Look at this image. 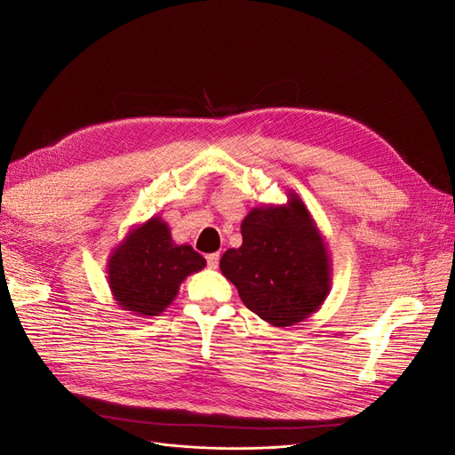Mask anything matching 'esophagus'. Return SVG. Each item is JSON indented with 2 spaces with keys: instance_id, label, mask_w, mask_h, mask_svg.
<instances>
[{
  "instance_id": "34e87169",
  "label": "esophagus",
  "mask_w": 455,
  "mask_h": 455,
  "mask_svg": "<svg viewBox=\"0 0 455 455\" xmlns=\"http://www.w3.org/2000/svg\"><path fill=\"white\" fill-rule=\"evenodd\" d=\"M206 264H209L211 269H216L218 264H220V252H212V254L206 256Z\"/></svg>"
}]
</instances>
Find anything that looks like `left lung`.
I'll use <instances>...</instances> for the list:
<instances>
[{
    "label": "left lung",
    "instance_id": "1",
    "mask_svg": "<svg viewBox=\"0 0 455 455\" xmlns=\"http://www.w3.org/2000/svg\"><path fill=\"white\" fill-rule=\"evenodd\" d=\"M286 197L246 214L243 244L220 259L243 304L277 328L307 319L332 288V259L319 226L296 191Z\"/></svg>",
    "mask_w": 455,
    "mask_h": 455
}]
</instances>
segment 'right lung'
Wrapping results in <instances>:
<instances>
[{"mask_svg": "<svg viewBox=\"0 0 455 455\" xmlns=\"http://www.w3.org/2000/svg\"><path fill=\"white\" fill-rule=\"evenodd\" d=\"M206 259L189 244H176L161 216L129 229L108 258V284L121 309L136 316H157L167 309L186 277Z\"/></svg>", "mask_w": 455, "mask_h": 455, "instance_id": "add662e5", "label": "right lung"}]
</instances>
